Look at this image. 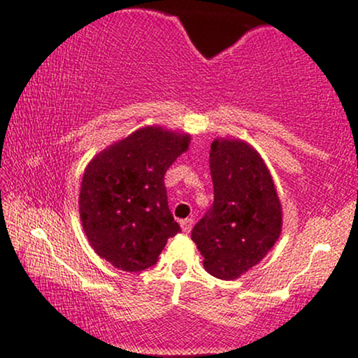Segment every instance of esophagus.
<instances>
[{"mask_svg":"<svg viewBox=\"0 0 358 358\" xmlns=\"http://www.w3.org/2000/svg\"><path fill=\"white\" fill-rule=\"evenodd\" d=\"M193 219L192 217H188V219H183V221L182 222H180V224H182V231L183 232H187V234H188V232L189 231H192V227H193Z\"/></svg>","mask_w":358,"mask_h":358,"instance_id":"1","label":"esophagus"}]
</instances>
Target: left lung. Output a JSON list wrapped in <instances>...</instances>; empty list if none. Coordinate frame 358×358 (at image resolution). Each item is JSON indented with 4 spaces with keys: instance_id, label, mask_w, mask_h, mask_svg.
<instances>
[{
    "instance_id": "left-lung-1",
    "label": "left lung",
    "mask_w": 358,
    "mask_h": 358,
    "mask_svg": "<svg viewBox=\"0 0 358 358\" xmlns=\"http://www.w3.org/2000/svg\"><path fill=\"white\" fill-rule=\"evenodd\" d=\"M214 203L192 231L204 270L236 280L260 264L282 234L283 209L265 160L249 142L217 137L209 150Z\"/></svg>"
}]
</instances>
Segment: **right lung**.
Masks as SVG:
<instances>
[{
    "mask_svg": "<svg viewBox=\"0 0 358 358\" xmlns=\"http://www.w3.org/2000/svg\"><path fill=\"white\" fill-rule=\"evenodd\" d=\"M189 142L185 131L145 126L98 152L85 169L80 221L93 250L116 268H149L180 232L164 176Z\"/></svg>",
    "mask_w": 358,
    "mask_h": 358,
    "instance_id": "right-lung-1",
    "label": "right lung"
}]
</instances>
